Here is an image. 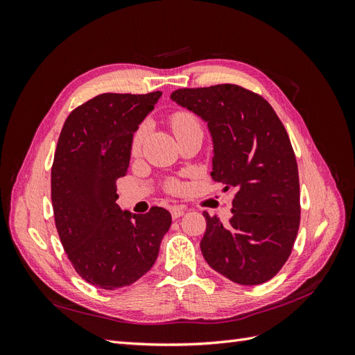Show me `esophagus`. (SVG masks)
Wrapping results in <instances>:
<instances>
[{"instance_id":"esophagus-1","label":"esophagus","mask_w":355,"mask_h":355,"mask_svg":"<svg viewBox=\"0 0 355 355\" xmlns=\"http://www.w3.org/2000/svg\"><path fill=\"white\" fill-rule=\"evenodd\" d=\"M185 210H187V209L182 207V206H173V207H170L171 218H173V219H179L180 216H184Z\"/></svg>"}]
</instances>
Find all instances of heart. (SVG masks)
Masks as SVG:
<instances>
[{
  "instance_id": "heart-1",
  "label": "heart",
  "mask_w": 355,
  "mask_h": 355,
  "mask_svg": "<svg viewBox=\"0 0 355 355\" xmlns=\"http://www.w3.org/2000/svg\"><path fill=\"white\" fill-rule=\"evenodd\" d=\"M170 125H171V130H173L176 137H179L184 133L192 132V130H201L200 120L189 111H176L171 114L170 115ZM146 130H148V125L141 124L137 127V130L135 132V135L132 137V145H130V151L133 155H137L139 153H141L142 144H144L145 136H146ZM170 189L171 191L178 189V185L171 184Z\"/></svg>"
}]
</instances>
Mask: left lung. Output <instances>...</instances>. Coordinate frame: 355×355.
I'll return each mask as SVG.
<instances>
[{
    "mask_svg": "<svg viewBox=\"0 0 355 355\" xmlns=\"http://www.w3.org/2000/svg\"><path fill=\"white\" fill-rule=\"evenodd\" d=\"M171 99L209 123L211 178L234 191L228 225L202 213L204 259L234 283L271 280L292 253L300 222L296 155L282 120L261 94L237 84L179 89Z\"/></svg>",
    "mask_w": 355,
    "mask_h": 355,
    "instance_id": "8db88e82",
    "label": "left lung"
}]
</instances>
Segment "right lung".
Instances as JSON below:
<instances>
[{"instance_id":"right-lung-1","label":"right lung","mask_w":355,"mask_h":355,"mask_svg":"<svg viewBox=\"0 0 355 355\" xmlns=\"http://www.w3.org/2000/svg\"><path fill=\"white\" fill-rule=\"evenodd\" d=\"M161 92L103 93L67 118L51 166V202L59 239L87 283L115 290L151 270L171 214H132L115 202L116 179L130 163L132 137Z\"/></svg>"}]
</instances>
